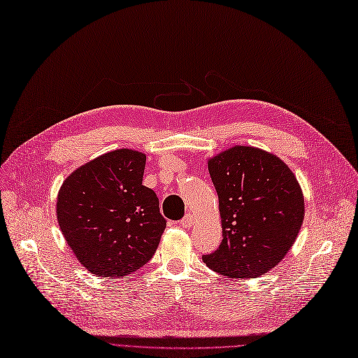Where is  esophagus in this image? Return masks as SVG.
<instances>
[{
	"label": "esophagus",
	"mask_w": 358,
	"mask_h": 358,
	"mask_svg": "<svg viewBox=\"0 0 358 358\" xmlns=\"http://www.w3.org/2000/svg\"><path fill=\"white\" fill-rule=\"evenodd\" d=\"M193 221H194L193 215H192V214H186V217H184V218L180 221V226H181V227H190L192 224H193Z\"/></svg>",
	"instance_id": "34e87169"
}]
</instances>
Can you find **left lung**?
I'll list each match as a JSON object with an SVG mask.
<instances>
[{
  "mask_svg": "<svg viewBox=\"0 0 358 358\" xmlns=\"http://www.w3.org/2000/svg\"><path fill=\"white\" fill-rule=\"evenodd\" d=\"M218 194L222 241L203 262L231 279H250L279 264L303 220L299 184L279 157L236 145L209 159Z\"/></svg>",
  "mask_w": 358,
  "mask_h": 358,
  "instance_id": "8db88e82",
  "label": "left lung"
}]
</instances>
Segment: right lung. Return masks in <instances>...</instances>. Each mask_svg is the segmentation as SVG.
Returning a JSON list of instances; mask_svg holds the SVG:
<instances>
[{"label":"right lung","mask_w":358,"mask_h":358,"mask_svg":"<svg viewBox=\"0 0 358 358\" xmlns=\"http://www.w3.org/2000/svg\"><path fill=\"white\" fill-rule=\"evenodd\" d=\"M145 155L121 149L99 156L64 180L57 220L83 266L124 277L155 255L166 227L156 193L143 186Z\"/></svg>","instance_id":"add662e5"}]
</instances>
